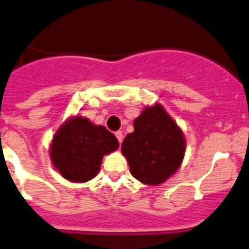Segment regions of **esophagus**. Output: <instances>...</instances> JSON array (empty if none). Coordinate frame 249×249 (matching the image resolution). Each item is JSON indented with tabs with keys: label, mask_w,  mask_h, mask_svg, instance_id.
Masks as SVG:
<instances>
[{
	"label": "esophagus",
	"mask_w": 249,
	"mask_h": 249,
	"mask_svg": "<svg viewBox=\"0 0 249 249\" xmlns=\"http://www.w3.org/2000/svg\"><path fill=\"white\" fill-rule=\"evenodd\" d=\"M115 136H117L118 141H119V142L122 143V141H123V132L122 131H117V132H115Z\"/></svg>",
	"instance_id": "34e87169"
}]
</instances>
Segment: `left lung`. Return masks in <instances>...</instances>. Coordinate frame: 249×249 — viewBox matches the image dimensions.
Here are the masks:
<instances>
[{
  "mask_svg": "<svg viewBox=\"0 0 249 249\" xmlns=\"http://www.w3.org/2000/svg\"><path fill=\"white\" fill-rule=\"evenodd\" d=\"M184 150L182 131L160 104L134 120V132L122 145L132 177L150 185L161 184L179 168Z\"/></svg>",
  "mask_w": 249,
  "mask_h": 249,
  "instance_id": "1",
  "label": "left lung"
}]
</instances>
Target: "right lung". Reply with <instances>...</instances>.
<instances>
[{
  "instance_id": "add662e5",
  "label": "right lung",
  "mask_w": 249,
  "mask_h": 249,
  "mask_svg": "<svg viewBox=\"0 0 249 249\" xmlns=\"http://www.w3.org/2000/svg\"><path fill=\"white\" fill-rule=\"evenodd\" d=\"M118 147L119 142L109 130L75 117L54 135L50 156L62 177L82 183L96 177L104 155Z\"/></svg>"
}]
</instances>
